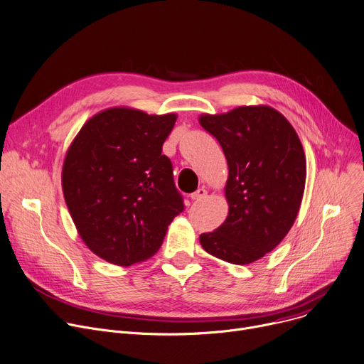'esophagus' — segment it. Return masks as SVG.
Masks as SVG:
<instances>
[{
  "mask_svg": "<svg viewBox=\"0 0 364 364\" xmlns=\"http://www.w3.org/2000/svg\"><path fill=\"white\" fill-rule=\"evenodd\" d=\"M205 195H207V191L204 188H198L197 191L191 193V200L192 201H201L203 198H205Z\"/></svg>",
  "mask_w": 364,
  "mask_h": 364,
  "instance_id": "obj_1",
  "label": "esophagus"
}]
</instances>
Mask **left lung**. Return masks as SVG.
<instances>
[{
	"label": "left lung",
	"mask_w": 364,
	"mask_h": 364,
	"mask_svg": "<svg viewBox=\"0 0 364 364\" xmlns=\"http://www.w3.org/2000/svg\"><path fill=\"white\" fill-rule=\"evenodd\" d=\"M201 127L225 151L229 178L226 221L200 236L210 255L245 265L282 242L300 210L306 157L297 132L271 106H239L200 117Z\"/></svg>",
	"instance_id": "8db88e82"
}]
</instances>
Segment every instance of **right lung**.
Segmentation results:
<instances>
[{
	"mask_svg": "<svg viewBox=\"0 0 364 364\" xmlns=\"http://www.w3.org/2000/svg\"><path fill=\"white\" fill-rule=\"evenodd\" d=\"M176 118L109 107L81 127L67 150L65 204L82 242L106 262L149 259L183 211L172 163L161 154Z\"/></svg>",
	"mask_w": 364,
	"mask_h": 364,
	"instance_id": "obj_1",
	"label": "right lung"
}]
</instances>
